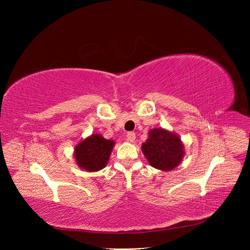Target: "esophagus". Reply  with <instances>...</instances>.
<instances>
[{"mask_svg":"<svg viewBox=\"0 0 250 250\" xmlns=\"http://www.w3.org/2000/svg\"><path fill=\"white\" fill-rule=\"evenodd\" d=\"M126 138H127V140L129 141V142H134V140H135V133L134 132H128L126 134Z\"/></svg>","mask_w":250,"mask_h":250,"instance_id":"esophagus-1","label":"esophagus"}]
</instances>
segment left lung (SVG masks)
I'll return each instance as SVG.
<instances>
[{
  "instance_id": "left-lung-1",
  "label": "left lung",
  "mask_w": 250,
  "mask_h": 250,
  "mask_svg": "<svg viewBox=\"0 0 250 250\" xmlns=\"http://www.w3.org/2000/svg\"><path fill=\"white\" fill-rule=\"evenodd\" d=\"M142 150L149 164L163 171L175 168L185 154L184 146L177 135L162 128L149 131V139L143 144Z\"/></svg>"
}]
</instances>
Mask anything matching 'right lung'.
Returning <instances> with one entry per match:
<instances>
[{
	"instance_id": "add662e5",
	"label": "right lung",
	"mask_w": 250,
	"mask_h": 250,
	"mask_svg": "<svg viewBox=\"0 0 250 250\" xmlns=\"http://www.w3.org/2000/svg\"><path fill=\"white\" fill-rule=\"evenodd\" d=\"M113 141L93 134L75 147V157L80 168L89 172L99 171L106 166L113 147Z\"/></svg>"
}]
</instances>
